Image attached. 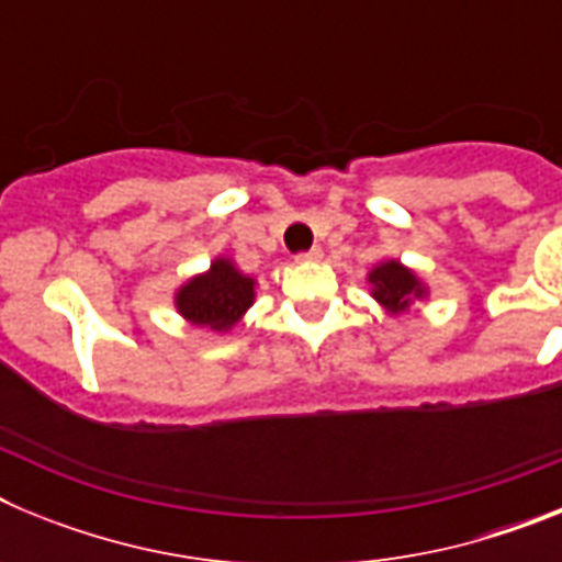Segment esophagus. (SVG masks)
Wrapping results in <instances>:
<instances>
[{"mask_svg":"<svg viewBox=\"0 0 562 562\" xmlns=\"http://www.w3.org/2000/svg\"><path fill=\"white\" fill-rule=\"evenodd\" d=\"M321 258H324V250H321V247H312V250L301 252V256H297V261H321Z\"/></svg>","mask_w":562,"mask_h":562,"instance_id":"1","label":"esophagus"}]
</instances>
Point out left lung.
Masks as SVG:
<instances>
[{"instance_id": "left-lung-1", "label": "left lung", "mask_w": 562, "mask_h": 562, "mask_svg": "<svg viewBox=\"0 0 562 562\" xmlns=\"http://www.w3.org/2000/svg\"><path fill=\"white\" fill-rule=\"evenodd\" d=\"M366 281L371 286V297L391 317L405 315L416 301H425L430 295V286L425 284V278L411 270L408 265H402L400 258L376 261L369 276H366Z\"/></svg>"}]
</instances>
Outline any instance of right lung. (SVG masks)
I'll return each mask as SVG.
<instances>
[{"label": "right lung", "instance_id": "1", "mask_svg": "<svg viewBox=\"0 0 562 562\" xmlns=\"http://www.w3.org/2000/svg\"><path fill=\"white\" fill-rule=\"evenodd\" d=\"M258 281L236 267L227 256H216L205 272L182 281L173 292V310L196 329L227 335L256 304Z\"/></svg>", "mask_w": 562, "mask_h": 562}]
</instances>
